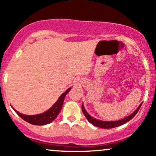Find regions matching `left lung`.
Here are the masks:
<instances>
[{
	"instance_id": "left-lung-1",
	"label": "left lung",
	"mask_w": 156,
	"mask_h": 156,
	"mask_svg": "<svg viewBox=\"0 0 156 156\" xmlns=\"http://www.w3.org/2000/svg\"><path fill=\"white\" fill-rule=\"evenodd\" d=\"M142 103H141L140 105L138 106V108L136 109L134 112L132 113L131 114H130L129 116L128 117H125L124 119H122L120 120H117V121H102V120H99V119H97L95 118L92 117V116L89 115L88 114V112L86 111L85 108H84L83 104H82L81 108H82V112H83L84 116H85L86 118L87 119L89 122L92 123L93 125L94 126L98 127V128H115V127H118L120 126V125L125 124L127 122L130 121V119H132L134 117V116L137 114V112H139V108H141V105Z\"/></svg>"
}]
</instances>
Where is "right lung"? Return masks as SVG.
<instances>
[{"label":"right lung","mask_w":156,"mask_h":156,"mask_svg":"<svg viewBox=\"0 0 156 156\" xmlns=\"http://www.w3.org/2000/svg\"><path fill=\"white\" fill-rule=\"evenodd\" d=\"M70 89L71 88L67 89V90L58 98V101L55 102L51 108H50L48 111L42 113V114H35V115H26V114H23L18 112L12 106V108L14 109V111H15V112L17 113L23 119H24L25 121L30 123V124L35 125H44L49 124L51 122L54 120L55 118L57 117V116L58 115V114L60 113L61 110H62V106H63L64 98H65L66 94L70 91Z\"/></svg>","instance_id":"1"}]
</instances>
